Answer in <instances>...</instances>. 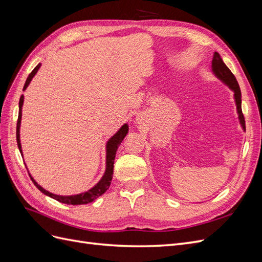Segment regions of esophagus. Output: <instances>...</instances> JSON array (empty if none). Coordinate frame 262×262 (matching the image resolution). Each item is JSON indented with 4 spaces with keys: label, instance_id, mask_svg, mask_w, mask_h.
<instances>
[{
    "label": "esophagus",
    "instance_id": "esophagus-1",
    "mask_svg": "<svg viewBox=\"0 0 262 262\" xmlns=\"http://www.w3.org/2000/svg\"><path fill=\"white\" fill-rule=\"evenodd\" d=\"M137 120H138V122H141V120H140V119H137Z\"/></svg>",
    "mask_w": 262,
    "mask_h": 262
}]
</instances>
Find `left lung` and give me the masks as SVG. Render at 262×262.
<instances>
[{
	"label": "left lung",
	"mask_w": 262,
	"mask_h": 262,
	"mask_svg": "<svg viewBox=\"0 0 262 262\" xmlns=\"http://www.w3.org/2000/svg\"><path fill=\"white\" fill-rule=\"evenodd\" d=\"M212 70L214 74H215L220 80L223 81L226 85H228L229 89H231L234 92V96H235V101H236V107H237V113H238L239 117V121L242 123L243 129L246 131V123H245V117L242 110V93L238 82H237L236 77L234 74L231 72L223 60L221 59L220 54L217 52H214L213 54V60H212Z\"/></svg>",
	"instance_id": "8db88e82"
}]
</instances>
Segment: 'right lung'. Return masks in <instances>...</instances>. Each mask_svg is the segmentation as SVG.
I'll return each instance as SVG.
<instances>
[{
  "mask_svg": "<svg viewBox=\"0 0 262 262\" xmlns=\"http://www.w3.org/2000/svg\"><path fill=\"white\" fill-rule=\"evenodd\" d=\"M40 63L31 71V73L28 75L27 80L25 85H24V90H26V87L28 86V84L30 83V81L33 80V77L35 76V74L37 73V71L40 68ZM23 102H24V96L21 95L20 99H19V112H18V119H17V125H16V140H17V145L18 148L21 153V146H20V140H19V126H20V119H21V107H23ZM129 131V126L128 124H123L121 126V129L119 130L115 136L110 139L107 142V158H106V171L105 175L102 176V178L100 179V181L98 184L93 187L91 190H89L87 192L81 193V194H76V195H57L53 194L49 191H47L42 187L39 186L37 182L34 180V178L30 177V179L33 180L34 185L40 190L42 193H45L46 195H48L52 199L57 200L61 203H66V204H72V205H77V204H86L93 202L94 200H96L98 196H100L101 194H104L107 189L109 188L110 184H112V179H113V173H114V163H115V157H116V152L119 147V145L121 144V142L123 141L124 137L126 136V133ZM23 155V153H21Z\"/></svg>",
  "mask_w": 262,
  "mask_h": 262,
  "instance_id": "1",
  "label": "right lung"
}]
</instances>
